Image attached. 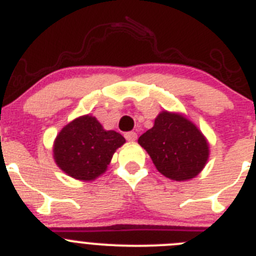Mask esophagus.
<instances>
[{
  "label": "esophagus",
  "instance_id": "34e87169",
  "mask_svg": "<svg viewBox=\"0 0 256 256\" xmlns=\"http://www.w3.org/2000/svg\"><path fill=\"white\" fill-rule=\"evenodd\" d=\"M125 138L126 140H128V142H135L138 138L136 132H134V131H130V132H126L125 134Z\"/></svg>",
  "mask_w": 256,
  "mask_h": 256
}]
</instances>
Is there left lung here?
<instances>
[{"mask_svg":"<svg viewBox=\"0 0 256 256\" xmlns=\"http://www.w3.org/2000/svg\"><path fill=\"white\" fill-rule=\"evenodd\" d=\"M163 176L174 181L194 178L206 167L209 144L202 131L180 114L162 111L154 126L138 140Z\"/></svg>","mask_w":256,"mask_h":256,"instance_id":"8db88e82","label":"left lung"}]
</instances>
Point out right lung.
Listing matches in <instances>:
<instances>
[{"instance_id":"right-lung-1","label":"right lung","mask_w":256,"mask_h":256,"mask_svg":"<svg viewBox=\"0 0 256 256\" xmlns=\"http://www.w3.org/2000/svg\"><path fill=\"white\" fill-rule=\"evenodd\" d=\"M125 138L104 130L100 121L85 114L62 128L54 144V162L62 171L80 181H92L104 174L112 156Z\"/></svg>"}]
</instances>
